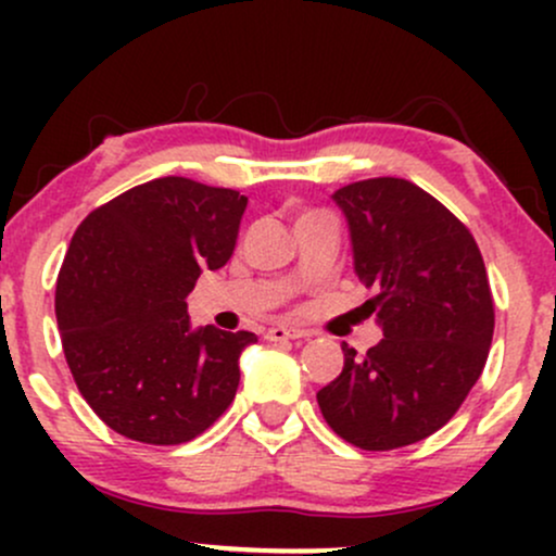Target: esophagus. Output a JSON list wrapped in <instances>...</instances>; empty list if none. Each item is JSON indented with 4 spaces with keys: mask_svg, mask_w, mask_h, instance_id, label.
<instances>
[{
    "mask_svg": "<svg viewBox=\"0 0 556 556\" xmlns=\"http://www.w3.org/2000/svg\"><path fill=\"white\" fill-rule=\"evenodd\" d=\"M305 337H311L305 329H298V327H271L266 331V340L269 342H285V340H305Z\"/></svg>",
    "mask_w": 556,
    "mask_h": 556,
    "instance_id": "34e87169",
    "label": "esophagus"
}]
</instances>
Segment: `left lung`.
<instances>
[{
    "mask_svg": "<svg viewBox=\"0 0 556 556\" xmlns=\"http://www.w3.org/2000/svg\"><path fill=\"white\" fill-rule=\"evenodd\" d=\"M331 201L348 222L353 269L376 290L368 311L384 340L344 366L316 400L361 450H397L457 413L486 363L494 303L473 235L437 198L400 177L344 185Z\"/></svg>",
    "mask_w": 556,
    "mask_h": 556,
    "instance_id": "8db88e82",
    "label": "left lung"
}]
</instances>
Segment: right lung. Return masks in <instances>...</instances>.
<instances>
[{
	"label": "right lung",
	"mask_w": 556,
	"mask_h": 556,
	"mask_svg": "<svg viewBox=\"0 0 556 556\" xmlns=\"http://www.w3.org/2000/svg\"><path fill=\"white\" fill-rule=\"evenodd\" d=\"M248 198L188 177L127 190L80 222L56 277L75 384L110 429L182 444L227 410L253 331L193 327L185 298L235 251Z\"/></svg>",
	"instance_id": "1"
}]
</instances>
